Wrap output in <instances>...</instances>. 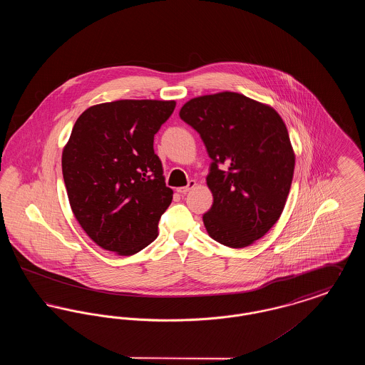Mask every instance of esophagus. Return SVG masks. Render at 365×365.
Wrapping results in <instances>:
<instances>
[{
  "label": "esophagus",
  "mask_w": 365,
  "mask_h": 365,
  "mask_svg": "<svg viewBox=\"0 0 365 365\" xmlns=\"http://www.w3.org/2000/svg\"><path fill=\"white\" fill-rule=\"evenodd\" d=\"M195 186H197V182H195V180H190L187 186H185V187H179V189H178V192H180V194H186V192H189V191L192 190Z\"/></svg>",
  "instance_id": "1"
}]
</instances>
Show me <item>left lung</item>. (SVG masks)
Listing matches in <instances>:
<instances>
[{
  "label": "left lung",
  "mask_w": 365,
  "mask_h": 365,
  "mask_svg": "<svg viewBox=\"0 0 365 365\" xmlns=\"http://www.w3.org/2000/svg\"><path fill=\"white\" fill-rule=\"evenodd\" d=\"M179 116L212 158L213 204L202 216L209 237L234 249L256 242L278 222L292 186L295 156L286 124L272 106L232 91L191 98Z\"/></svg>",
  "instance_id": "1"
}]
</instances>
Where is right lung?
<instances>
[{
	"instance_id": "1",
	"label": "right lung",
	"mask_w": 365,
	"mask_h": 365,
	"mask_svg": "<svg viewBox=\"0 0 365 365\" xmlns=\"http://www.w3.org/2000/svg\"><path fill=\"white\" fill-rule=\"evenodd\" d=\"M175 101L119 100L93 105L73 124L61 167L71 209L87 235L119 256L157 238L173 201L153 139Z\"/></svg>"
}]
</instances>
